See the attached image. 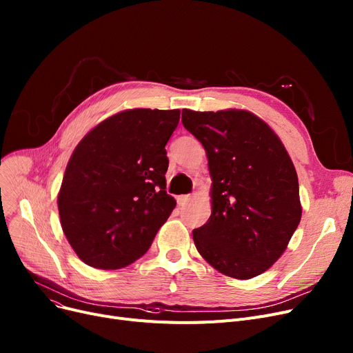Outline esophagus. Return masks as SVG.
I'll list each match as a JSON object with an SVG mask.
<instances>
[{
    "mask_svg": "<svg viewBox=\"0 0 353 353\" xmlns=\"http://www.w3.org/2000/svg\"><path fill=\"white\" fill-rule=\"evenodd\" d=\"M189 201H190V196H189V194H181V196L177 197V205H179V206L188 205Z\"/></svg>",
    "mask_w": 353,
    "mask_h": 353,
    "instance_id": "1",
    "label": "esophagus"
}]
</instances>
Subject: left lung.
Here are the masks:
<instances>
[{"label": "left lung", "mask_w": 353, "mask_h": 353, "mask_svg": "<svg viewBox=\"0 0 353 353\" xmlns=\"http://www.w3.org/2000/svg\"><path fill=\"white\" fill-rule=\"evenodd\" d=\"M203 144L212 214L193 230L199 253L220 273L252 279L286 250L302 217L299 181L281 139L246 110L181 111Z\"/></svg>", "instance_id": "obj_1"}]
</instances>
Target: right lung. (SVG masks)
<instances>
[{
	"instance_id": "obj_1",
	"label": "right lung",
	"mask_w": 353,
	"mask_h": 353,
	"mask_svg": "<svg viewBox=\"0 0 353 353\" xmlns=\"http://www.w3.org/2000/svg\"><path fill=\"white\" fill-rule=\"evenodd\" d=\"M180 110H125L91 130L72 152L59 193L68 243L96 269L141 257L176 200L165 192V144Z\"/></svg>"
}]
</instances>
